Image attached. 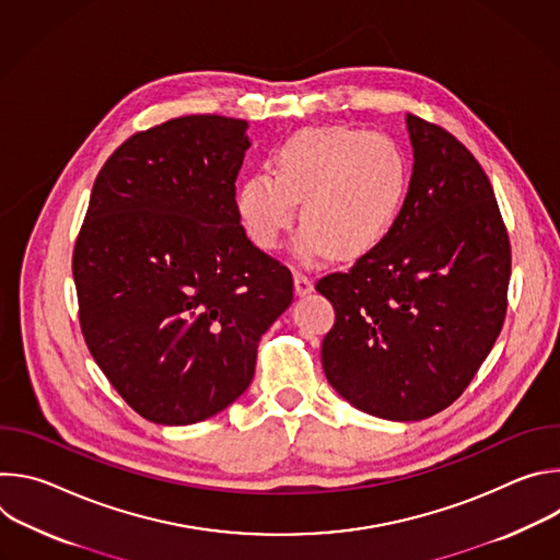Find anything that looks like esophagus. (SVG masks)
<instances>
[{"label":"esophagus","mask_w":560,"mask_h":560,"mask_svg":"<svg viewBox=\"0 0 560 560\" xmlns=\"http://www.w3.org/2000/svg\"><path fill=\"white\" fill-rule=\"evenodd\" d=\"M294 292H296V294H307V292H312V279H310L305 272H301V270L294 272Z\"/></svg>","instance_id":"esophagus-1"}]
</instances>
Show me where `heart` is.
Segmentation results:
<instances>
[{"label":"heart","mask_w":560,"mask_h":560,"mask_svg":"<svg viewBox=\"0 0 560 560\" xmlns=\"http://www.w3.org/2000/svg\"><path fill=\"white\" fill-rule=\"evenodd\" d=\"M410 166L392 137L350 126L307 128L272 156V175H250L234 206L250 242L277 250L294 221L303 259H359L378 248L404 212Z\"/></svg>","instance_id":"b5f03b06"}]
</instances>
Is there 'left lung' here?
I'll return each instance as SVG.
<instances>
[{
  "label": "left lung",
  "instance_id": "8db88e82",
  "mask_svg": "<svg viewBox=\"0 0 560 560\" xmlns=\"http://www.w3.org/2000/svg\"><path fill=\"white\" fill-rule=\"evenodd\" d=\"M415 168L401 217L348 272L316 281L335 307L322 363L359 410L428 419L465 392L508 312L512 246L492 184L445 128L408 115Z\"/></svg>",
  "mask_w": 560,
  "mask_h": 560
}]
</instances>
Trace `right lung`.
<instances>
[{
  "label": "right lung",
  "mask_w": 560,
  "mask_h": 560,
  "mask_svg": "<svg viewBox=\"0 0 560 560\" xmlns=\"http://www.w3.org/2000/svg\"><path fill=\"white\" fill-rule=\"evenodd\" d=\"M246 128L190 115L135 132L100 171L77 234L82 335L152 423H199L242 396L261 335L292 303V272L236 214Z\"/></svg>",
  "instance_id": "obj_1"
}]
</instances>
